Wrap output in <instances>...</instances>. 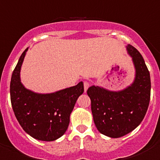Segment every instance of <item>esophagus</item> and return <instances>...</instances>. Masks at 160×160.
I'll use <instances>...</instances> for the list:
<instances>
[{
  "label": "esophagus",
  "mask_w": 160,
  "mask_h": 160,
  "mask_svg": "<svg viewBox=\"0 0 160 160\" xmlns=\"http://www.w3.org/2000/svg\"><path fill=\"white\" fill-rule=\"evenodd\" d=\"M89 87H90V83L88 82H84V91L85 92H87V89L89 88Z\"/></svg>",
  "instance_id": "1"
}]
</instances>
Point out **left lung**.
Listing matches in <instances>:
<instances>
[{
  "instance_id": "1",
  "label": "left lung",
  "mask_w": 160,
  "mask_h": 160,
  "mask_svg": "<svg viewBox=\"0 0 160 160\" xmlns=\"http://www.w3.org/2000/svg\"><path fill=\"white\" fill-rule=\"evenodd\" d=\"M135 70V79L128 87L118 91L91 86L87 94L98 131L111 138L131 132L143 119L151 96V78L143 58L131 45L126 46Z\"/></svg>"
}]
</instances>
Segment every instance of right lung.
I'll list each match as a JSON object with an SVG mask.
<instances>
[{
  "mask_svg": "<svg viewBox=\"0 0 160 160\" xmlns=\"http://www.w3.org/2000/svg\"><path fill=\"white\" fill-rule=\"evenodd\" d=\"M28 49L21 55L11 78L12 110L28 135L38 140L54 141L67 130L76 101L84 92L83 82L49 94H39L26 89L21 82V68Z\"/></svg>",
  "mask_w": 160,
  "mask_h": 160,
  "instance_id": "1",
  "label": "right lung"
}]
</instances>
